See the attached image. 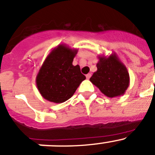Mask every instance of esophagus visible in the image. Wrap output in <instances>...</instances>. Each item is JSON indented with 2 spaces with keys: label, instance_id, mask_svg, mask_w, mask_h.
Here are the masks:
<instances>
[{
  "label": "esophagus",
  "instance_id": "obj_1",
  "mask_svg": "<svg viewBox=\"0 0 155 155\" xmlns=\"http://www.w3.org/2000/svg\"><path fill=\"white\" fill-rule=\"evenodd\" d=\"M86 79H89V78L91 77V73H88V74L86 75Z\"/></svg>",
  "mask_w": 155,
  "mask_h": 155
}]
</instances>
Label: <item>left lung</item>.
Returning a JSON list of instances; mask_svg holds the SVG:
<instances>
[{
	"label": "left lung",
	"mask_w": 155,
	"mask_h": 155,
	"mask_svg": "<svg viewBox=\"0 0 155 155\" xmlns=\"http://www.w3.org/2000/svg\"><path fill=\"white\" fill-rule=\"evenodd\" d=\"M96 66L97 71L89 79L92 84L109 98L124 95L129 86V73L116 53L99 56Z\"/></svg>",
	"instance_id": "1"
}]
</instances>
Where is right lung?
<instances>
[{
  "label": "right lung",
  "mask_w": 155,
  "mask_h": 155,
  "mask_svg": "<svg viewBox=\"0 0 155 155\" xmlns=\"http://www.w3.org/2000/svg\"><path fill=\"white\" fill-rule=\"evenodd\" d=\"M77 52V49L60 44L49 53L36 78L37 89L43 99L54 103L66 102L86 79L79 65H73Z\"/></svg>",
  "instance_id": "1"
}]
</instances>
